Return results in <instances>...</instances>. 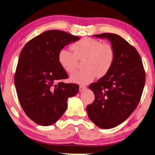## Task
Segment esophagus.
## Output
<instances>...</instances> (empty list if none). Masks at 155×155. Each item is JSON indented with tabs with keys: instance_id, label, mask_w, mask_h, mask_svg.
<instances>
[{
	"instance_id": "1",
	"label": "esophagus",
	"mask_w": 155,
	"mask_h": 155,
	"mask_svg": "<svg viewBox=\"0 0 155 155\" xmlns=\"http://www.w3.org/2000/svg\"><path fill=\"white\" fill-rule=\"evenodd\" d=\"M86 88V86H79V91L80 92H82L83 91H84Z\"/></svg>"
}]
</instances>
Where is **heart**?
Listing matches in <instances>:
<instances>
[{
  "label": "heart",
  "instance_id": "heart-1",
  "mask_svg": "<svg viewBox=\"0 0 155 155\" xmlns=\"http://www.w3.org/2000/svg\"><path fill=\"white\" fill-rule=\"evenodd\" d=\"M73 52L61 49L58 54L59 65L64 71L71 74L75 71L79 60L86 59V69L76 71L70 77L74 83L85 85L91 83L98 76L103 77L110 71L115 59L113 47L107 43L90 38H84L71 46Z\"/></svg>",
  "mask_w": 155,
  "mask_h": 155
}]
</instances>
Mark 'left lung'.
<instances>
[{
    "label": "left lung",
    "instance_id": "obj_1",
    "mask_svg": "<svg viewBox=\"0 0 155 155\" xmlns=\"http://www.w3.org/2000/svg\"><path fill=\"white\" fill-rule=\"evenodd\" d=\"M107 38L115 51L113 64L108 73L89 86L95 95L86 108L91 120L103 129L121 124L139 104L145 83V72L135 47L113 33L94 35Z\"/></svg>",
    "mask_w": 155,
    "mask_h": 155
}]
</instances>
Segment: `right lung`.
I'll return each instance as SVG.
<instances>
[{
  "mask_svg": "<svg viewBox=\"0 0 155 155\" xmlns=\"http://www.w3.org/2000/svg\"><path fill=\"white\" fill-rule=\"evenodd\" d=\"M79 39L64 31L47 30L29 41L20 54L16 91L25 113L38 125L56 123L67 110V99L79 92L76 84L59 81L68 75L59 65L58 54Z\"/></svg>",
  "mask_w": 155,
  "mask_h": 155,
  "instance_id": "add662e5",
  "label": "right lung"
}]
</instances>
